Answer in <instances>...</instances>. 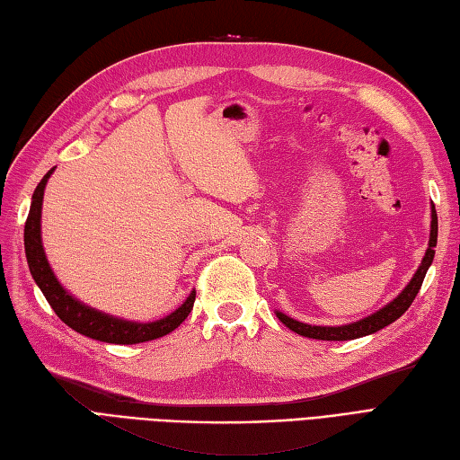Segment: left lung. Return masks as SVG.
Wrapping results in <instances>:
<instances>
[{"instance_id":"1","label":"left lung","mask_w":460,"mask_h":460,"mask_svg":"<svg viewBox=\"0 0 460 460\" xmlns=\"http://www.w3.org/2000/svg\"><path fill=\"white\" fill-rule=\"evenodd\" d=\"M435 246H437V212L435 207L431 204V234H429V246L425 250V256L420 263V268L413 273L411 281L405 285L403 291L397 295L394 301L384 305L382 309H377L376 313L364 316V319L349 323V324H341V326H316V324H307L301 321H295L291 316H288L281 311H275L278 319L291 329L293 332H297L301 336H307V339H316V341H354L360 339V336L366 334H374L377 331H382L384 326L392 324L394 321L400 319V316L410 309V305L413 303L415 295L420 293L421 283L425 279L427 270L431 268L433 258H435Z\"/></svg>"}]
</instances>
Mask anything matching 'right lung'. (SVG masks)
I'll use <instances>...</instances> for the list:
<instances>
[{
  "label": "right lung",
  "instance_id": "obj_1",
  "mask_svg": "<svg viewBox=\"0 0 460 460\" xmlns=\"http://www.w3.org/2000/svg\"><path fill=\"white\" fill-rule=\"evenodd\" d=\"M55 169L57 167L50 169L47 175L40 179V182L33 192L23 238H25V256L29 263V271L33 275L35 283L39 285V289L43 291L45 299L49 301L50 307H53L58 319L65 324H68L73 331L88 336V339H94L100 342H111V344L147 342V341L161 339V336L175 331L192 311L197 291H190L185 303H182L179 309L169 313L167 316H163V319L151 321V323H136V321L119 319V316H111L98 309H92L86 303L73 297V295L60 285L53 268H50V263L47 260L43 238H40V212H43L45 187Z\"/></svg>",
  "mask_w": 460,
  "mask_h": 460
}]
</instances>
